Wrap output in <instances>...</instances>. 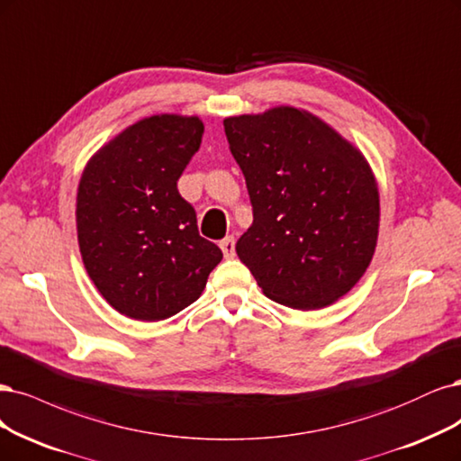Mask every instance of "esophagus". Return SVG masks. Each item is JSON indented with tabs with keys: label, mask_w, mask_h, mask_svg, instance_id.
<instances>
[{
	"label": "esophagus",
	"mask_w": 461,
	"mask_h": 461,
	"mask_svg": "<svg viewBox=\"0 0 461 461\" xmlns=\"http://www.w3.org/2000/svg\"><path fill=\"white\" fill-rule=\"evenodd\" d=\"M219 246H221V249H223V253H225V258H227V259L234 258V236H227V238H223V240L219 242Z\"/></svg>",
	"instance_id": "1"
}]
</instances>
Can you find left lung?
<instances>
[{"label":"left lung","mask_w":461,"mask_h":461,"mask_svg":"<svg viewBox=\"0 0 461 461\" xmlns=\"http://www.w3.org/2000/svg\"><path fill=\"white\" fill-rule=\"evenodd\" d=\"M253 210L236 253L263 294L314 311L366 273L379 194L364 156L316 116L292 106L223 122Z\"/></svg>","instance_id":"1"}]
</instances>
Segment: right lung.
Returning a JSON list of instances; mask_svg holds the SVG:
<instances>
[{"instance_id": "obj_1", "label": "right lung", "mask_w": 461, "mask_h": 461, "mask_svg": "<svg viewBox=\"0 0 461 461\" xmlns=\"http://www.w3.org/2000/svg\"><path fill=\"white\" fill-rule=\"evenodd\" d=\"M196 116L158 114L133 123L95 154L77 186V242L86 271L118 312L169 319L202 295L223 259L200 236L177 190L198 152Z\"/></svg>"}]
</instances>
